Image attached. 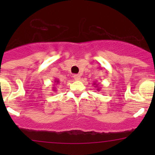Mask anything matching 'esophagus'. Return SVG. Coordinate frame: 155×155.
<instances>
[{"label":"esophagus","instance_id":"34e87169","mask_svg":"<svg viewBox=\"0 0 155 155\" xmlns=\"http://www.w3.org/2000/svg\"><path fill=\"white\" fill-rule=\"evenodd\" d=\"M73 77L75 80H79L81 78V76H80V75H79V74H75V75H73Z\"/></svg>","mask_w":155,"mask_h":155}]
</instances>
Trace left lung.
<instances>
[{
  "label": "left lung",
  "instance_id": "obj_1",
  "mask_svg": "<svg viewBox=\"0 0 155 155\" xmlns=\"http://www.w3.org/2000/svg\"><path fill=\"white\" fill-rule=\"evenodd\" d=\"M93 85H94V87H97V91H101V87H100V86H98V83H97V82H94Z\"/></svg>",
  "mask_w": 155,
  "mask_h": 155
}]
</instances>
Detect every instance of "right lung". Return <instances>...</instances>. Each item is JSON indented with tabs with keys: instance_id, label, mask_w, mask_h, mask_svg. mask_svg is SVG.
Here are the masks:
<instances>
[{
	"instance_id": "1",
	"label": "right lung",
	"mask_w": 155,
	"mask_h": 155,
	"mask_svg": "<svg viewBox=\"0 0 155 155\" xmlns=\"http://www.w3.org/2000/svg\"><path fill=\"white\" fill-rule=\"evenodd\" d=\"M54 83H56V85H58V84L59 83V82H59V80H58V79H54ZM54 85H55V84H54ZM55 87H52V90H53V91H56V90H55Z\"/></svg>"
}]
</instances>
